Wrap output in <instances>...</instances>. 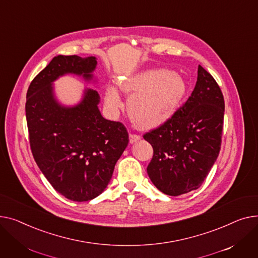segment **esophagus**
Returning a JSON list of instances; mask_svg holds the SVG:
<instances>
[{
    "mask_svg": "<svg viewBox=\"0 0 258 258\" xmlns=\"http://www.w3.org/2000/svg\"><path fill=\"white\" fill-rule=\"evenodd\" d=\"M140 140H141V136L138 134H130V136H129L130 144H134L136 142H139Z\"/></svg>",
    "mask_w": 258,
    "mask_h": 258,
    "instance_id": "1",
    "label": "esophagus"
}]
</instances>
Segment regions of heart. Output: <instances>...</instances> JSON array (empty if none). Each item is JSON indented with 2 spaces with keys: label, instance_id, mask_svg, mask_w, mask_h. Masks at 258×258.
Returning a JSON list of instances; mask_svg holds the SVG:
<instances>
[{
  "label": "heart",
  "instance_id": "1",
  "mask_svg": "<svg viewBox=\"0 0 258 258\" xmlns=\"http://www.w3.org/2000/svg\"><path fill=\"white\" fill-rule=\"evenodd\" d=\"M118 87L130 98V116L142 129H153L165 123L178 110L187 93L182 76L164 69L131 75L120 80ZM105 102L111 110L122 107L115 86L110 85L106 89Z\"/></svg>",
  "mask_w": 258,
  "mask_h": 258
}]
</instances>
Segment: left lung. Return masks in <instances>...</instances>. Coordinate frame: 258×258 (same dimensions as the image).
I'll return each instance as SVG.
<instances>
[{"label": "left lung", "mask_w": 258, "mask_h": 258, "mask_svg": "<svg viewBox=\"0 0 258 258\" xmlns=\"http://www.w3.org/2000/svg\"><path fill=\"white\" fill-rule=\"evenodd\" d=\"M224 111L220 86L199 66L196 86L182 107L144 134L154 151L147 172L160 191L180 196L201 186L219 156Z\"/></svg>", "instance_id": "8db88e82"}]
</instances>
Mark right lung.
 <instances>
[{
    "instance_id": "right-lung-1",
    "label": "right lung",
    "mask_w": 258,
    "mask_h": 258,
    "mask_svg": "<svg viewBox=\"0 0 258 258\" xmlns=\"http://www.w3.org/2000/svg\"><path fill=\"white\" fill-rule=\"evenodd\" d=\"M96 57L58 55L30 84L26 118L33 157L60 195L77 201L95 199L107 187L114 165L128 146L119 122L102 116L97 90L85 88L74 106L60 104L53 82L67 74L93 79Z\"/></svg>"
}]
</instances>
